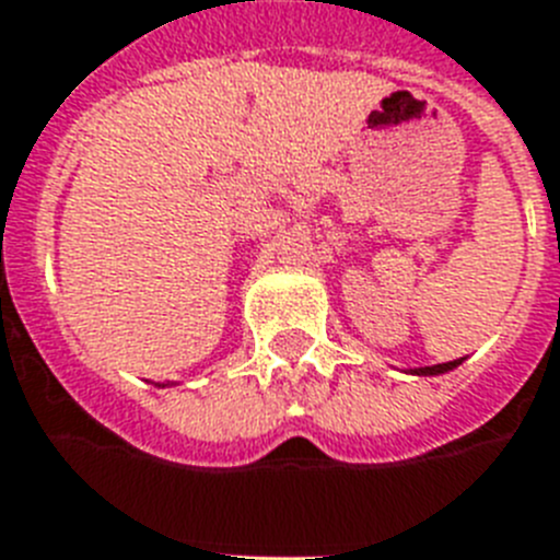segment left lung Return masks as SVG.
Instances as JSON below:
<instances>
[{"instance_id":"8db88e82","label":"left lung","mask_w":560,"mask_h":560,"mask_svg":"<svg viewBox=\"0 0 560 560\" xmlns=\"http://www.w3.org/2000/svg\"><path fill=\"white\" fill-rule=\"evenodd\" d=\"M462 361H465V358H459V361H448V363H434V366H415V369H408V374H417V377H436V374L454 372Z\"/></svg>"}]
</instances>
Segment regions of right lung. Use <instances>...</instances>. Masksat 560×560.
Wrapping results in <instances>:
<instances>
[{
	"label": "right lung",
	"instance_id": "right-lung-1",
	"mask_svg": "<svg viewBox=\"0 0 560 560\" xmlns=\"http://www.w3.org/2000/svg\"><path fill=\"white\" fill-rule=\"evenodd\" d=\"M154 386H158V388H165V386H163V383H154Z\"/></svg>",
	"mask_w": 560,
	"mask_h": 560
}]
</instances>
